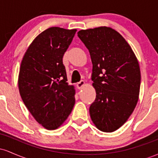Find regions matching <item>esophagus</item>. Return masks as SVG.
Segmentation results:
<instances>
[{
	"label": "esophagus",
	"mask_w": 158,
	"mask_h": 158,
	"mask_svg": "<svg viewBox=\"0 0 158 158\" xmlns=\"http://www.w3.org/2000/svg\"><path fill=\"white\" fill-rule=\"evenodd\" d=\"M85 81H79V83H77V88L79 90H80L83 88V87L85 86Z\"/></svg>",
	"instance_id": "34e87169"
}]
</instances>
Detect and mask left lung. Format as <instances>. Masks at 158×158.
<instances>
[{
	"label": "left lung",
	"mask_w": 158,
	"mask_h": 158,
	"mask_svg": "<svg viewBox=\"0 0 158 158\" xmlns=\"http://www.w3.org/2000/svg\"><path fill=\"white\" fill-rule=\"evenodd\" d=\"M88 49L95 101L90 116L99 130L113 132L126 122L138 102L140 70L135 52L118 32L99 27L78 32Z\"/></svg>",
	"instance_id": "8db88e82"
}]
</instances>
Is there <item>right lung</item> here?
I'll list each match as a JSON object with an SVG mask.
<instances>
[{"instance_id":"add662e5","label":"right lung","mask_w":158,"mask_h":158,"mask_svg":"<svg viewBox=\"0 0 158 158\" xmlns=\"http://www.w3.org/2000/svg\"><path fill=\"white\" fill-rule=\"evenodd\" d=\"M77 30L53 27L32 41L25 52L19 75L23 103L48 130L59 128L75 104V88L69 85L62 58Z\"/></svg>"}]
</instances>
